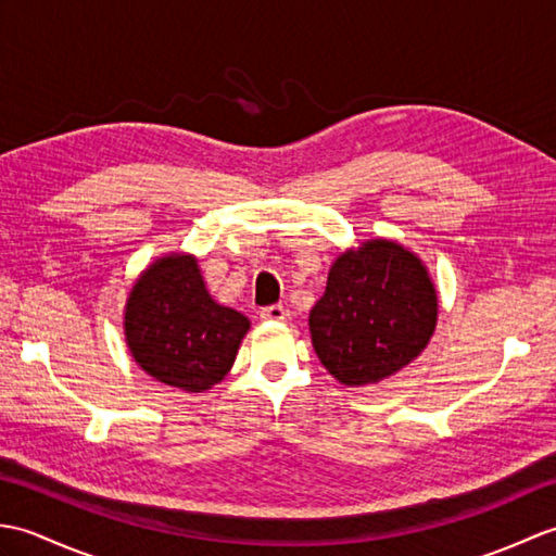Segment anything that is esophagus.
<instances>
[{"mask_svg": "<svg viewBox=\"0 0 556 556\" xmlns=\"http://www.w3.org/2000/svg\"><path fill=\"white\" fill-rule=\"evenodd\" d=\"M289 308H285V305H267V308L260 311V317L263 320H271V323H287L289 320Z\"/></svg>", "mask_w": 556, "mask_h": 556, "instance_id": "34e87169", "label": "esophagus"}]
</instances>
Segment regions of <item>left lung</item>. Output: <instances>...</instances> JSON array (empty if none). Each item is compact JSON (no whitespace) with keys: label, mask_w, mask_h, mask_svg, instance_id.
<instances>
[{"label":"left lung","mask_w":556,"mask_h":556,"mask_svg":"<svg viewBox=\"0 0 556 556\" xmlns=\"http://www.w3.org/2000/svg\"><path fill=\"white\" fill-rule=\"evenodd\" d=\"M308 325L317 358L341 384L382 382L416 361L434 332L428 267L396 241H365L334 260Z\"/></svg>","instance_id":"8db88e82"}]
</instances>
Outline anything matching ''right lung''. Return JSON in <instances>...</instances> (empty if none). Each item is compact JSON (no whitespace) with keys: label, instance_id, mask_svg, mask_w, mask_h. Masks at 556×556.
Returning <instances> with one entry per match:
<instances>
[{"label":"right lung","instance_id":"obj_1","mask_svg":"<svg viewBox=\"0 0 556 556\" xmlns=\"http://www.w3.org/2000/svg\"><path fill=\"white\" fill-rule=\"evenodd\" d=\"M251 323L215 303L198 260L172 253L138 277L126 301L124 334L136 363L157 382L205 392L224 380Z\"/></svg>","mask_w":556,"mask_h":556}]
</instances>
